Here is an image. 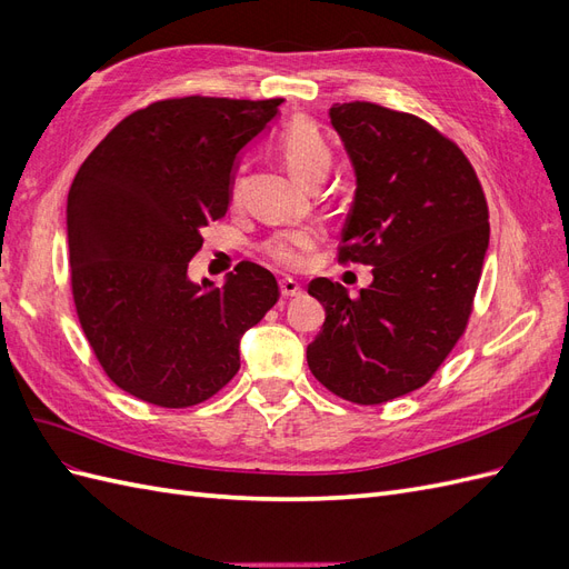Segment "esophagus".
Returning <instances> with one entry per match:
<instances>
[{"label":"esophagus","instance_id":"34e87169","mask_svg":"<svg viewBox=\"0 0 569 569\" xmlns=\"http://www.w3.org/2000/svg\"><path fill=\"white\" fill-rule=\"evenodd\" d=\"M301 291H303V289H301V284H299L297 280L284 278V280L280 282V295H282V297H287V299H289V297H299Z\"/></svg>","mask_w":569,"mask_h":569}]
</instances>
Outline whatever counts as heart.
Here are the masks:
<instances>
[{"label": "heart", "instance_id": "b5f03b06", "mask_svg": "<svg viewBox=\"0 0 569 569\" xmlns=\"http://www.w3.org/2000/svg\"><path fill=\"white\" fill-rule=\"evenodd\" d=\"M280 151L287 168L306 184H320L335 163V153L322 130L308 118H295L280 134ZM242 197V178L232 182V201ZM322 232L318 228L280 230L263 239L261 253L284 270H301L311 261Z\"/></svg>", "mask_w": 569, "mask_h": 569}]
</instances>
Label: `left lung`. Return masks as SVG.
Wrapping results in <instances>:
<instances>
[{
	"mask_svg": "<svg viewBox=\"0 0 569 569\" xmlns=\"http://www.w3.org/2000/svg\"><path fill=\"white\" fill-rule=\"evenodd\" d=\"M356 168L339 261L372 266L356 299L316 278L325 322L306 358L339 399L377 406L420 389L468 327L489 247V206L472 163L427 120L372 101L330 109Z\"/></svg>",
	"mask_w": 569,
	"mask_h": 569,
	"instance_id": "obj_1",
	"label": "left lung"
}]
</instances>
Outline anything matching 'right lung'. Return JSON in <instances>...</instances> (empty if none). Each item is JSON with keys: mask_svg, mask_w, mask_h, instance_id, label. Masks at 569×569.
Listing matches in <instances>:
<instances>
[{"mask_svg": "<svg viewBox=\"0 0 569 569\" xmlns=\"http://www.w3.org/2000/svg\"><path fill=\"white\" fill-rule=\"evenodd\" d=\"M282 99L180 97L130 113L68 192L73 303L109 380L151 406L211 399L239 370V339L280 299L274 274L242 261L222 287L187 266L228 213L239 149Z\"/></svg>", "mask_w": 569, "mask_h": 569, "instance_id": "1", "label": "right lung"}]
</instances>
